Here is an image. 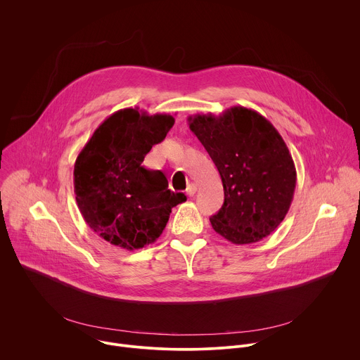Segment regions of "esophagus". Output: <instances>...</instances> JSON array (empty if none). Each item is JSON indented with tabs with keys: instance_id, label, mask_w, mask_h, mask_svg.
<instances>
[{
	"instance_id": "1",
	"label": "esophagus",
	"mask_w": 360,
	"mask_h": 360,
	"mask_svg": "<svg viewBox=\"0 0 360 360\" xmlns=\"http://www.w3.org/2000/svg\"><path fill=\"white\" fill-rule=\"evenodd\" d=\"M196 192V185L195 184H189L188 188H186V195L188 196H193Z\"/></svg>"
}]
</instances>
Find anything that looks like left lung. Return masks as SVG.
<instances>
[{"label":"left lung","mask_w":360,"mask_h":360,"mask_svg":"<svg viewBox=\"0 0 360 360\" xmlns=\"http://www.w3.org/2000/svg\"><path fill=\"white\" fill-rule=\"evenodd\" d=\"M191 131L214 162L224 202L212 227L233 245L260 242L284 220L297 171L283 137L266 117L234 105L219 117H188Z\"/></svg>","instance_id":"1"}]
</instances>
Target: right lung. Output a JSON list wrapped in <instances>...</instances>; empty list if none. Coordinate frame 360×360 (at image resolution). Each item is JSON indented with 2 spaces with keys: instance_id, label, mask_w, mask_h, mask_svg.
<instances>
[{
  "instance_id": "obj_1",
  "label": "right lung",
  "mask_w": 360,
  "mask_h": 360,
  "mask_svg": "<svg viewBox=\"0 0 360 360\" xmlns=\"http://www.w3.org/2000/svg\"><path fill=\"white\" fill-rule=\"evenodd\" d=\"M174 123L171 114L118 110L79 153L73 171L77 207L87 226L110 245L137 250L154 243L172 207L186 200L184 193L168 189L161 171L141 165Z\"/></svg>"
}]
</instances>
